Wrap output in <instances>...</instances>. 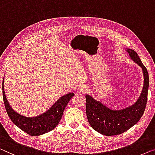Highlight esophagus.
Returning a JSON list of instances; mask_svg holds the SVG:
<instances>
[{"label": "esophagus", "mask_w": 155, "mask_h": 155, "mask_svg": "<svg viewBox=\"0 0 155 155\" xmlns=\"http://www.w3.org/2000/svg\"><path fill=\"white\" fill-rule=\"evenodd\" d=\"M88 91V88L86 86H81L78 88V92L81 93H83V94H85V93H87Z\"/></svg>", "instance_id": "obj_1"}]
</instances>
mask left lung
Wrapping results in <instances>:
<instances>
[{
  "mask_svg": "<svg viewBox=\"0 0 155 155\" xmlns=\"http://www.w3.org/2000/svg\"><path fill=\"white\" fill-rule=\"evenodd\" d=\"M130 60L142 69L143 86L140 96L136 102L121 110H113L90 95H86V115L93 129L107 136L121 134L138 123L142 117L147 100L149 75L147 69L134 50L126 48Z\"/></svg>",
  "mask_w": 155,
  "mask_h": 155,
  "instance_id": "left-lung-1",
  "label": "left lung"
}]
</instances>
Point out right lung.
Listing matches in <instances>:
<instances>
[{"instance_id":"1","label":"right lung","mask_w":155,"mask_h":155,"mask_svg":"<svg viewBox=\"0 0 155 155\" xmlns=\"http://www.w3.org/2000/svg\"><path fill=\"white\" fill-rule=\"evenodd\" d=\"M2 90L6 112L11 121L21 130L32 136H41L54 129L62 119L63 112L69 100L74 95L73 93L63 95L46 112L38 116L29 117L19 114L10 106L4 91V78Z\"/></svg>"}]
</instances>
